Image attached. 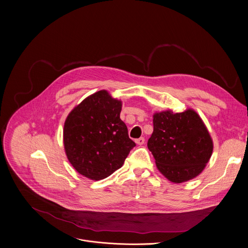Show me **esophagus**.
<instances>
[{"mask_svg":"<svg viewBox=\"0 0 248 248\" xmlns=\"http://www.w3.org/2000/svg\"><path fill=\"white\" fill-rule=\"evenodd\" d=\"M135 141H136V143L139 144V145H141V144H143V143H144L145 140H144V138H139V139H137Z\"/></svg>","mask_w":248,"mask_h":248,"instance_id":"1","label":"esophagus"}]
</instances>
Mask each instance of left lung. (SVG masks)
I'll list each match as a JSON object with an SVG mask.
<instances>
[{
  "label": "left lung",
  "mask_w": 248,
  "mask_h": 248,
  "mask_svg": "<svg viewBox=\"0 0 248 248\" xmlns=\"http://www.w3.org/2000/svg\"><path fill=\"white\" fill-rule=\"evenodd\" d=\"M153 126L147 146L167 180L181 184L202 172L211 158L213 140L196 111L156 112Z\"/></svg>",
  "instance_id": "obj_1"
}]
</instances>
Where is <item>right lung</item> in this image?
I'll return each mask as SVG.
<instances>
[{
	"label": "right lung",
	"instance_id": "right-lung-1",
	"mask_svg": "<svg viewBox=\"0 0 248 248\" xmlns=\"http://www.w3.org/2000/svg\"><path fill=\"white\" fill-rule=\"evenodd\" d=\"M122 101L107 90L86 97L64 122L63 145L69 163L84 177L100 181L121 168L136 143L120 119Z\"/></svg>",
	"mask_w": 248,
	"mask_h": 248
}]
</instances>
